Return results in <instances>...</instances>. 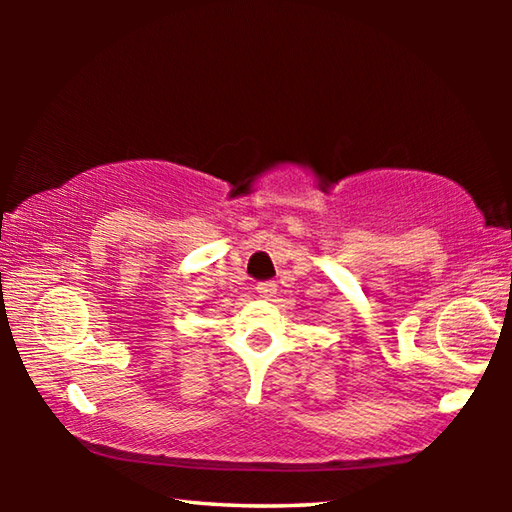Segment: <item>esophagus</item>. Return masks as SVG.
Segmentation results:
<instances>
[{"label":"esophagus","mask_w":512,"mask_h":512,"mask_svg":"<svg viewBox=\"0 0 512 512\" xmlns=\"http://www.w3.org/2000/svg\"><path fill=\"white\" fill-rule=\"evenodd\" d=\"M257 293H259V298H264V300H271L275 293H277V287L273 282H259L257 284Z\"/></svg>","instance_id":"1"}]
</instances>
